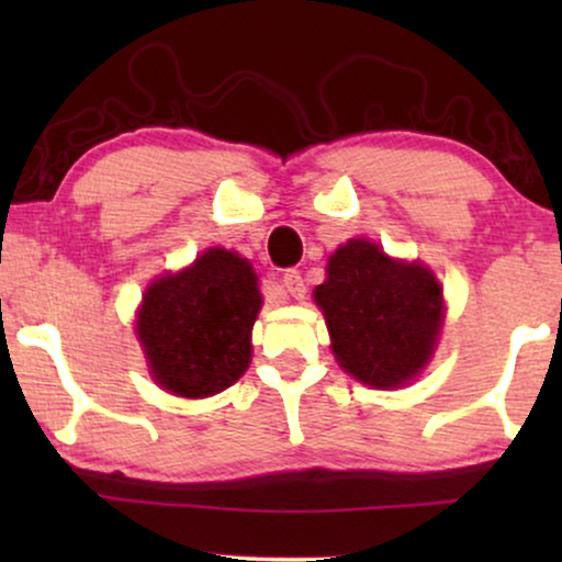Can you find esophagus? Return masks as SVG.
<instances>
[{"label":"esophagus","instance_id":"obj_1","mask_svg":"<svg viewBox=\"0 0 562 562\" xmlns=\"http://www.w3.org/2000/svg\"><path fill=\"white\" fill-rule=\"evenodd\" d=\"M281 286L286 289V294H291L294 299H302L306 294V283H304V276L302 271H296V268H289L286 273H283L281 279Z\"/></svg>","mask_w":562,"mask_h":562}]
</instances>
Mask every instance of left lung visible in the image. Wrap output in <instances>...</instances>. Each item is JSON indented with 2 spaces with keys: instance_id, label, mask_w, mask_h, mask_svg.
<instances>
[{
  "instance_id": "8db88e82",
  "label": "left lung",
  "mask_w": 562,
  "mask_h": 562,
  "mask_svg": "<svg viewBox=\"0 0 562 562\" xmlns=\"http://www.w3.org/2000/svg\"><path fill=\"white\" fill-rule=\"evenodd\" d=\"M340 366L368 386L394 389L432 356L442 289L419 263L391 260L375 243L350 240L314 289Z\"/></svg>"
}]
</instances>
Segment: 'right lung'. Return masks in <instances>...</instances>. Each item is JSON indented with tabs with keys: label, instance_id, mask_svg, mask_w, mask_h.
Listing matches in <instances>:
<instances>
[{
	"label": "right lung",
	"instance_id": "obj_1",
	"mask_svg": "<svg viewBox=\"0 0 562 562\" xmlns=\"http://www.w3.org/2000/svg\"><path fill=\"white\" fill-rule=\"evenodd\" d=\"M258 310L256 273L229 250L212 248L187 271L158 279L137 314L153 379L187 398L233 386L250 363Z\"/></svg>",
	"mask_w": 562,
	"mask_h": 562
}]
</instances>
